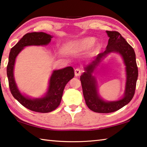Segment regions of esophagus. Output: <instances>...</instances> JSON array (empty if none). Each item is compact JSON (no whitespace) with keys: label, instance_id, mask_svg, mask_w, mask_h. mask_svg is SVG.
Wrapping results in <instances>:
<instances>
[{"label":"esophagus","instance_id":"34e87169","mask_svg":"<svg viewBox=\"0 0 147 147\" xmlns=\"http://www.w3.org/2000/svg\"><path fill=\"white\" fill-rule=\"evenodd\" d=\"M81 73H82V70H81V69H79V68L76 69V70H75V76L76 77L80 76L81 74Z\"/></svg>","mask_w":147,"mask_h":147}]
</instances>
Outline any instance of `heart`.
Here are the masks:
<instances>
[{
  "label": "heart",
  "mask_w": 147,
  "mask_h": 147,
  "mask_svg": "<svg viewBox=\"0 0 147 147\" xmlns=\"http://www.w3.org/2000/svg\"><path fill=\"white\" fill-rule=\"evenodd\" d=\"M96 38L94 37H85L79 39L71 43L67 47V51L70 53L83 52L89 50L91 48V52L94 53L98 51L100 46L95 44Z\"/></svg>",
  "instance_id": "obj_1"
}]
</instances>
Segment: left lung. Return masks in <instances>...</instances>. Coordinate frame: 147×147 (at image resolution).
Instances as JSON below:
<instances>
[{"mask_svg":"<svg viewBox=\"0 0 147 147\" xmlns=\"http://www.w3.org/2000/svg\"><path fill=\"white\" fill-rule=\"evenodd\" d=\"M106 32L109 37L106 49L104 52L98 54L94 61L85 67V71L80 77L83 96L86 105L92 111L100 113L115 112L128 104L134 96L138 77L136 53L133 47L119 32L108 30ZM113 52H119L121 55L126 66V88L122 99L113 102H105L98 94L97 84L92 73L102 60L108 54Z\"/></svg>","mask_w":147,"mask_h":147,"instance_id":"8db88e82","label":"left lung"}]
</instances>
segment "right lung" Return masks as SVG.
I'll use <instances>...</instances> for the list:
<instances>
[{
	"instance_id": "obj_1",
	"label": "right lung",
	"mask_w": 147,
	"mask_h": 147,
	"mask_svg": "<svg viewBox=\"0 0 147 147\" xmlns=\"http://www.w3.org/2000/svg\"><path fill=\"white\" fill-rule=\"evenodd\" d=\"M52 36L45 32H31L23 38L11 48L7 66V76L11 94L27 109L38 113L53 111L60 105L65 86L74 77V68L71 66L54 70L49 79L47 93L43 98H32L23 95L18 88L13 76V68L17 56L23 49L28 45H45L51 42Z\"/></svg>"
}]
</instances>
